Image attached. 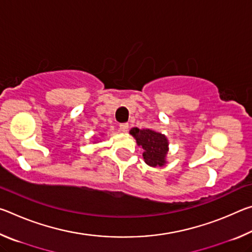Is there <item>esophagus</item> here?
<instances>
[{
  "label": "esophagus",
  "instance_id": "obj_1",
  "mask_svg": "<svg viewBox=\"0 0 252 252\" xmlns=\"http://www.w3.org/2000/svg\"><path fill=\"white\" fill-rule=\"evenodd\" d=\"M119 130L123 132V133H126V132H127V130H129V125H127V123H122V125H120V126H119Z\"/></svg>",
  "mask_w": 252,
  "mask_h": 252
}]
</instances>
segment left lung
Instances as JSON below:
<instances>
[{"mask_svg": "<svg viewBox=\"0 0 252 252\" xmlns=\"http://www.w3.org/2000/svg\"><path fill=\"white\" fill-rule=\"evenodd\" d=\"M130 134L136 140V144L143 149L144 162L150 167H163L167 163L169 142L167 136L150 129L140 130L132 127Z\"/></svg>", "mask_w": 252, "mask_h": 252, "instance_id": "obj_1", "label": "left lung"}]
</instances>
